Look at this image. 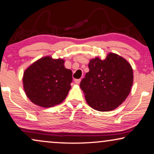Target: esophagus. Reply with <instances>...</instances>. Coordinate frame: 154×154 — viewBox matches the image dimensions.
<instances>
[{"label": "esophagus", "instance_id": "esophagus-1", "mask_svg": "<svg viewBox=\"0 0 154 154\" xmlns=\"http://www.w3.org/2000/svg\"><path fill=\"white\" fill-rule=\"evenodd\" d=\"M80 82H81L80 79H75V82L77 84V85H79Z\"/></svg>", "mask_w": 154, "mask_h": 154}]
</instances>
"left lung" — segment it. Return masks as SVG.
Masks as SVG:
<instances>
[{"instance_id":"obj_1","label":"left lung","mask_w":154,"mask_h":154,"mask_svg":"<svg viewBox=\"0 0 154 154\" xmlns=\"http://www.w3.org/2000/svg\"><path fill=\"white\" fill-rule=\"evenodd\" d=\"M89 71L80 83L89 106L100 112H109L120 106L131 91L133 69L129 62L109 52L104 60H89Z\"/></svg>"}]
</instances>
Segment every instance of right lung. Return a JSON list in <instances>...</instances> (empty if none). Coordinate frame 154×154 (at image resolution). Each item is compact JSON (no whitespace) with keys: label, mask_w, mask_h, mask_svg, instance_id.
<instances>
[{"label":"right lung","mask_w":154,"mask_h":154,"mask_svg":"<svg viewBox=\"0 0 154 154\" xmlns=\"http://www.w3.org/2000/svg\"><path fill=\"white\" fill-rule=\"evenodd\" d=\"M65 60L45 56L36 60L23 73V89L33 104L48 108L63 102L71 88L72 72Z\"/></svg>","instance_id":"obj_1"}]
</instances>
